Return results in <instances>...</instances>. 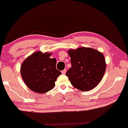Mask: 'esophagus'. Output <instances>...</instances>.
Returning a JSON list of instances; mask_svg holds the SVG:
<instances>
[{"label": "esophagus", "mask_w": 128, "mask_h": 128, "mask_svg": "<svg viewBox=\"0 0 128 128\" xmlns=\"http://www.w3.org/2000/svg\"><path fill=\"white\" fill-rule=\"evenodd\" d=\"M66 72H67V70H66V69H64V70H63L62 72H61V73H62V74H66Z\"/></svg>", "instance_id": "34e87169"}]
</instances>
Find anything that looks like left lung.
Here are the masks:
<instances>
[{
    "mask_svg": "<svg viewBox=\"0 0 128 128\" xmlns=\"http://www.w3.org/2000/svg\"><path fill=\"white\" fill-rule=\"evenodd\" d=\"M72 67L66 76L74 87L82 91L95 88L102 80L106 63L101 52L90 48L81 47L68 51Z\"/></svg>",
    "mask_w": 128,
    "mask_h": 128,
    "instance_id": "8db88e82",
    "label": "left lung"
}]
</instances>
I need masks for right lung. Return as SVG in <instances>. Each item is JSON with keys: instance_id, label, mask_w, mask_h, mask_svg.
I'll list each match as a JSON object with an SVG mask.
<instances>
[{"instance_id": "right-lung-1", "label": "right lung", "mask_w": 128, "mask_h": 128, "mask_svg": "<svg viewBox=\"0 0 128 128\" xmlns=\"http://www.w3.org/2000/svg\"><path fill=\"white\" fill-rule=\"evenodd\" d=\"M51 54L36 52L26 58L21 66L23 80L34 92L44 94L50 90L61 74L56 68V59L50 58Z\"/></svg>"}]
</instances>
